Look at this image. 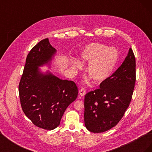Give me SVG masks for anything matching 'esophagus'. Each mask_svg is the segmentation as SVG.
Here are the masks:
<instances>
[{
    "mask_svg": "<svg viewBox=\"0 0 152 152\" xmlns=\"http://www.w3.org/2000/svg\"><path fill=\"white\" fill-rule=\"evenodd\" d=\"M86 89L85 88H82L80 91H79V94L81 96H84L86 94Z\"/></svg>",
    "mask_w": 152,
    "mask_h": 152,
    "instance_id": "obj_1",
    "label": "esophagus"
}]
</instances>
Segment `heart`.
I'll use <instances>...</instances> for the list:
<instances>
[{
    "instance_id": "b5f03b06",
    "label": "heart",
    "mask_w": 152,
    "mask_h": 152,
    "mask_svg": "<svg viewBox=\"0 0 152 152\" xmlns=\"http://www.w3.org/2000/svg\"><path fill=\"white\" fill-rule=\"evenodd\" d=\"M118 60V53L113 47H107L102 43L87 44L80 53V61L72 60V65L77 72L83 70V65H87V73L96 82H102L111 75ZM90 77L86 80L89 82Z\"/></svg>"
}]
</instances>
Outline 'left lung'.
Segmentation results:
<instances>
[{
  "label": "left lung",
  "instance_id": "obj_1",
  "mask_svg": "<svg viewBox=\"0 0 152 152\" xmlns=\"http://www.w3.org/2000/svg\"><path fill=\"white\" fill-rule=\"evenodd\" d=\"M136 82V59L131 48L121 66L99 88L84 98V123L89 131L99 133L115 126L129 106Z\"/></svg>",
  "mask_w": 152,
  "mask_h": 152
}]
</instances>
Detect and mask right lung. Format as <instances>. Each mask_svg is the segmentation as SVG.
<instances>
[{"label":"right lung","instance_id":"1","mask_svg":"<svg viewBox=\"0 0 152 152\" xmlns=\"http://www.w3.org/2000/svg\"><path fill=\"white\" fill-rule=\"evenodd\" d=\"M56 54L48 39L40 41L27 56L19 84L23 111L35 126L46 130L59 125L66 108L78 95L74 82L40 70V66H50Z\"/></svg>","mask_w":152,"mask_h":152}]
</instances>
